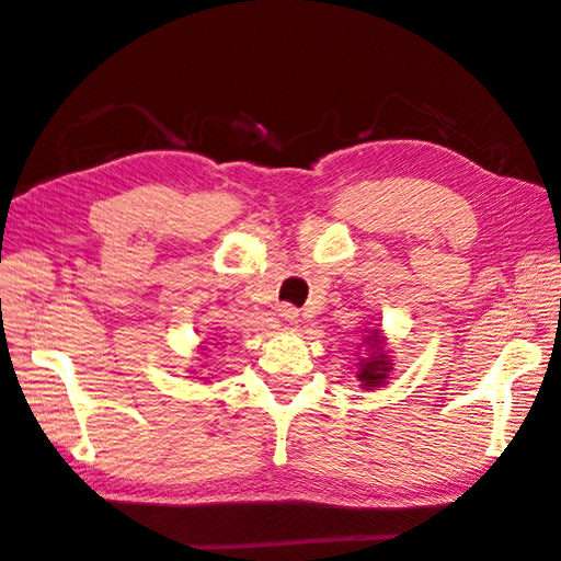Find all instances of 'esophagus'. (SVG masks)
<instances>
[{"mask_svg": "<svg viewBox=\"0 0 561 561\" xmlns=\"http://www.w3.org/2000/svg\"><path fill=\"white\" fill-rule=\"evenodd\" d=\"M278 316L287 322H299V309H295L293 304H280L278 307Z\"/></svg>", "mask_w": 561, "mask_h": 561, "instance_id": "obj_1", "label": "esophagus"}]
</instances>
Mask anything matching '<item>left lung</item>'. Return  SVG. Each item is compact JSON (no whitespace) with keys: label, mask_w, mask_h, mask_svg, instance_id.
<instances>
[{"label":"left lung","mask_w":561,"mask_h":561,"mask_svg":"<svg viewBox=\"0 0 561 561\" xmlns=\"http://www.w3.org/2000/svg\"><path fill=\"white\" fill-rule=\"evenodd\" d=\"M365 344L369 346V355L367 358H360L358 363V371H355V377H358L360 386L365 390L371 388H381L390 375V369H393V363H390V355L383 351V336L379 330H371L369 336H365Z\"/></svg>","instance_id":"obj_1"}]
</instances>
